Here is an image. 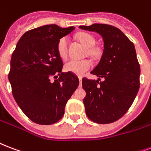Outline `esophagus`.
I'll list each match as a JSON object with an SVG mask.
<instances>
[{
    "label": "esophagus",
    "mask_w": 151,
    "mask_h": 151,
    "mask_svg": "<svg viewBox=\"0 0 151 151\" xmlns=\"http://www.w3.org/2000/svg\"><path fill=\"white\" fill-rule=\"evenodd\" d=\"M78 78H79V83H80V86H79L81 87V77H79Z\"/></svg>",
    "instance_id": "1"
}]
</instances>
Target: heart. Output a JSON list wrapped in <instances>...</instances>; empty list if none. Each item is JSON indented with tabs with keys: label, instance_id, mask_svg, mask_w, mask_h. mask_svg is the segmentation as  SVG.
<instances>
[{
	"label": "heart",
	"instance_id": "b5f03b06",
	"mask_svg": "<svg viewBox=\"0 0 151 151\" xmlns=\"http://www.w3.org/2000/svg\"><path fill=\"white\" fill-rule=\"evenodd\" d=\"M78 40L82 42L86 47H88V54L92 57H96L100 55L99 48L94 47L96 40L92 35L82 32L78 35ZM57 51L61 58H65L68 55V38L66 36L62 37L58 40L57 44ZM93 66V63L89 59L76 60L70 59L65 64V70L68 72L82 76L89 70Z\"/></svg>",
	"mask_w": 151,
	"mask_h": 151
}]
</instances>
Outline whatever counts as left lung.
<instances>
[{
    "label": "left lung",
    "instance_id": "1",
    "mask_svg": "<svg viewBox=\"0 0 151 151\" xmlns=\"http://www.w3.org/2000/svg\"><path fill=\"white\" fill-rule=\"evenodd\" d=\"M96 32L104 40L103 55L91 71L98 80L82 79L86 116L92 121L105 124L120 119L132 106L139 88L140 66L133 42L116 27L104 24L79 26ZM103 82H99L100 78Z\"/></svg>",
    "mask_w": 151,
    "mask_h": 151
}]
</instances>
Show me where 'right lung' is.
Returning a JSON list of instances; mask_svg holds the SVG:
<instances>
[{
	"mask_svg": "<svg viewBox=\"0 0 151 151\" xmlns=\"http://www.w3.org/2000/svg\"><path fill=\"white\" fill-rule=\"evenodd\" d=\"M73 30V26L63 28L56 24L30 30L12 55L9 80L12 95L35 124L50 125L62 119L68 100L79 85L74 73L62 72L63 63L57 51L58 40ZM52 77L58 79L53 82Z\"/></svg>",
	"mask_w": 151,
	"mask_h": 151,
	"instance_id": "right-lung-1",
	"label": "right lung"
}]
</instances>
